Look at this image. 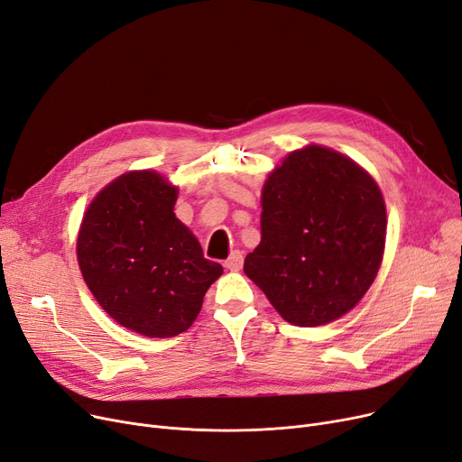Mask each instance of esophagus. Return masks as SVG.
<instances>
[{
    "label": "esophagus",
    "mask_w": 462,
    "mask_h": 462,
    "mask_svg": "<svg viewBox=\"0 0 462 462\" xmlns=\"http://www.w3.org/2000/svg\"><path fill=\"white\" fill-rule=\"evenodd\" d=\"M242 266H244V254L239 251H232V254L225 260V268L237 272V270H242Z\"/></svg>",
    "instance_id": "1"
}]
</instances>
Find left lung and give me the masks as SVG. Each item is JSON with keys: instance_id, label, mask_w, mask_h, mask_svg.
<instances>
[{"instance_id": "8db88e82", "label": "left lung", "mask_w": 462, "mask_h": 462, "mask_svg": "<svg viewBox=\"0 0 462 462\" xmlns=\"http://www.w3.org/2000/svg\"><path fill=\"white\" fill-rule=\"evenodd\" d=\"M260 244L244 272L285 320L320 327L366 294L385 251L377 183L351 158L310 145L266 179Z\"/></svg>"}]
</instances>
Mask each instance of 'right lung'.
<instances>
[{"label": "right lung", "mask_w": 462, "mask_h": 462, "mask_svg": "<svg viewBox=\"0 0 462 462\" xmlns=\"http://www.w3.org/2000/svg\"><path fill=\"white\" fill-rule=\"evenodd\" d=\"M177 189L156 171L115 179L88 206L77 260L97 304L149 337L185 332L223 266L173 213Z\"/></svg>", "instance_id": "1"}]
</instances>
